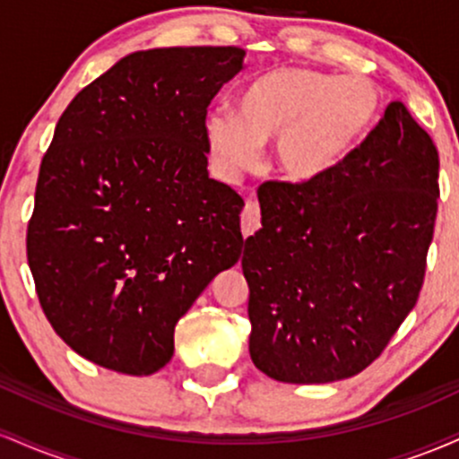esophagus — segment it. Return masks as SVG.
Here are the masks:
<instances>
[{
    "instance_id": "esophagus-1",
    "label": "esophagus",
    "mask_w": 459,
    "mask_h": 459,
    "mask_svg": "<svg viewBox=\"0 0 459 459\" xmlns=\"http://www.w3.org/2000/svg\"><path fill=\"white\" fill-rule=\"evenodd\" d=\"M261 229V209L255 200H246V207L241 212V233L244 237L255 235Z\"/></svg>"
}]
</instances>
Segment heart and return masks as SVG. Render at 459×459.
Listing matches in <instances>:
<instances>
[{
    "label": "heart",
    "mask_w": 459,
    "mask_h": 459,
    "mask_svg": "<svg viewBox=\"0 0 459 459\" xmlns=\"http://www.w3.org/2000/svg\"><path fill=\"white\" fill-rule=\"evenodd\" d=\"M382 109L376 83L307 66H282L247 82L235 114L207 116V142L226 175L250 168L273 137V168L291 183H313L343 163Z\"/></svg>",
    "instance_id": "obj_1"
}]
</instances>
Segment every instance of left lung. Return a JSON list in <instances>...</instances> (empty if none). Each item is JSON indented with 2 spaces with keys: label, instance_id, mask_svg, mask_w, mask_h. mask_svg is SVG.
Segmentation results:
<instances>
[{
  "label": "left lung",
  "instance_id": "obj_1",
  "mask_svg": "<svg viewBox=\"0 0 459 459\" xmlns=\"http://www.w3.org/2000/svg\"><path fill=\"white\" fill-rule=\"evenodd\" d=\"M438 168L428 131L393 101L330 175L263 183V226L241 259L259 371L287 384H328L382 354L423 287Z\"/></svg>",
  "mask_w": 459,
  "mask_h": 459
}]
</instances>
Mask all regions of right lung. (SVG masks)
<instances>
[{
    "label": "right lung",
    "instance_id": "right-lung-1",
    "mask_svg": "<svg viewBox=\"0 0 459 459\" xmlns=\"http://www.w3.org/2000/svg\"><path fill=\"white\" fill-rule=\"evenodd\" d=\"M244 57L239 47L135 51L57 120L28 263L57 336L94 365L166 367L177 321L239 261L244 200L209 178L204 120Z\"/></svg>",
    "mask_w": 459,
    "mask_h": 459
}]
</instances>
